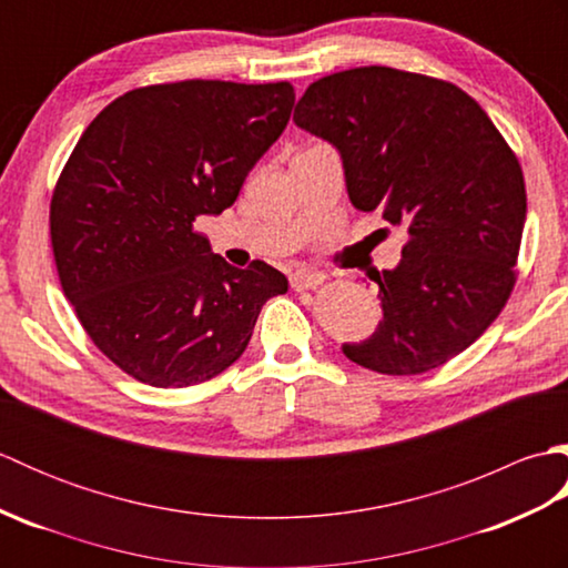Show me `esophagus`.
Returning <instances> with one entry per match:
<instances>
[{"instance_id":"esophagus-1","label":"esophagus","mask_w":568,"mask_h":568,"mask_svg":"<svg viewBox=\"0 0 568 568\" xmlns=\"http://www.w3.org/2000/svg\"><path fill=\"white\" fill-rule=\"evenodd\" d=\"M322 283H324V273H317V271L297 268L291 273V285L295 291H312V287H317Z\"/></svg>"}]
</instances>
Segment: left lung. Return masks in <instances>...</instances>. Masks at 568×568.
Here are the masks:
<instances>
[{"label": "left lung", "instance_id": "1", "mask_svg": "<svg viewBox=\"0 0 568 568\" xmlns=\"http://www.w3.org/2000/svg\"><path fill=\"white\" fill-rule=\"evenodd\" d=\"M295 124L339 151L348 200L407 229L403 261L373 275L383 320L354 364L415 376L484 334L515 287L527 195L523 168L456 84L383 65L312 82Z\"/></svg>", "mask_w": 568, "mask_h": 568}]
</instances>
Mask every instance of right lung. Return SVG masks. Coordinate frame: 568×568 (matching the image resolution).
Returning a JSON list of instances; mask_svg holds the SVG:
<instances>
[{"instance_id":"1","label":"right lung","mask_w":568,"mask_h":568,"mask_svg":"<svg viewBox=\"0 0 568 568\" xmlns=\"http://www.w3.org/2000/svg\"><path fill=\"white\" fill-rule=\"evenodd\" d=\"M293 104L291 82L149 84L106 104L72 149L51 200L58 277L131 378L187 388L220 376L265 300L287 293L273 265L214 256L195 220L232 207Z\"/></svg>"}]
</instances>
